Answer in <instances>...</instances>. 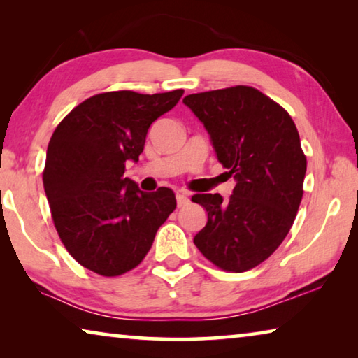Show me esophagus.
I'll use <instances>...</instances> for the list:
<instances>
[{
    "mask_svg": "<svg viewBox=\"0 0 358 358\" xmlns=\"http://www.w3.org/2000/svg\"><path fill=\"white\" fill-rule=\"evenodd\" d=\"M187 203H189V197H187L186 194H183V192H177V205H178V208L186 207Z\"/></svg>",
    "mask_w": 358,
    "mask_h": 358,
    "instance_id": "1",
    "label": "esophagus"
}]
</instances>
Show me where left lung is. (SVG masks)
<instances>
[{
    "label": "left lung",
    "mask_w": 358,
    "mask_h": 358,
    "mask_svg": "<svg viewBox=\"0 0 358 358\" xmlns=\"http://www.w3.org/2000/svg\"><path fill=\"white\" fill-rule=\"evenodd\" d=\"M183 102L235 180L227 201L192 196L208 215L194 245L222 270H251L282 243L299 211L306 173L299 131L280 104L252 87L189 94Z\"/></svg>",
    "instance_id": "left-lung-1"
}]
</instances>
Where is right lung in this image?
I'll return each mask as SVG.
<instances>
[{"mask_svg": "<svg viewBox=\"0 0 358 358\" xmlns=\"http://www.w3.org/2000/svg\"><path fill=\"white\" fill-rule=\"evenodd\" d=\"M183 93L96 94L53 132L44 191L59 238L85 268L102 276L136 268L177 207L172 189L143 192L124 171L126 162L138 161L151 123Z\"/></svg>", "mask_w": 358, "mask_h": 358, "instance_id": "right-lung-1", "label": "right lung"}]
</instances>
